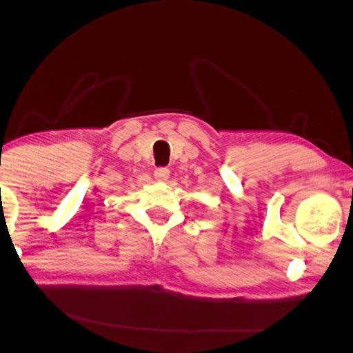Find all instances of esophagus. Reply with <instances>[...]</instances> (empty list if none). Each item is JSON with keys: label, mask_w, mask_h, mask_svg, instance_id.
Masks as SVG:
<instances>
[{"label": "esophagus", "mask_w": 353, "mask_h": 353, "mask_svg": "<svg viewBox=\"0 0 353 353\" xmlns=\"http://www.w3.org/2000/svg\"><path fill=\"white\" fill-rule=\"evenodd\" d=\"M154 178H156V181H159V183H165V181H168V178H169V169L168 168H157L154 170Z\"/></svg>", "instance_id": "esophagus-1"}]
</instances>
